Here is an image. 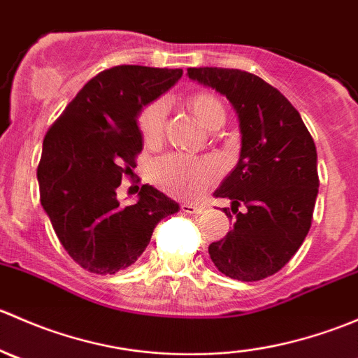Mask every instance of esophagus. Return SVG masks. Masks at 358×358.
Masks as SVG:
<instances>
[{
    "mask_svg": "<svg viewBox=\"0 0 358 358\" xmlns=\"http://www.w3.org/2000/svg\"><path fill=\"white\" fill-rule=\"evenodd\" d=\"M182 211L189 213V215H197V213L202 211V208H199V206H196V204H192V202H183Z\"/></svg>",
    "mask_w": 358,
    "mask_h": 358,
    "instance_id": "obj_1",
    "label": "esophagus"
}]
</instances>
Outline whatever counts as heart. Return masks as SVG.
Here are the masks:
<instances>
[{
    "label": "heart",
    "instance_id": "b5f03b06",
    "mask_svg": "<svg viewBox=\"0 0 358 358\" xmlns=\"http://www.w3.org/2000/svg\"><path fill=\"white\" fill-rule=\"evenodd\" d=\"M189 109L204 128L211 129L218 121H225V109L216 96L209 93H196L189 99ZM166 106L161 100L143 107L138 114V128L147 143L161 138L164 128ZM152 178L157 185L175 196H194L201 192L218 173V166L209 159H189L166 156L154 162Z\"/></svg>",
    "mask_w": 358,
    "mask_h": 358
}]
</instances>
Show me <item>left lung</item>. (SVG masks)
I'll list each match as a JSON object with an SVG mask.
<instances>
[{
	"instance_id": "1",
	"label": "left lung",
	"mask_w": 358,
	"mask_h": 358,
	"mask_svg": "<svg viewBox=\"0 0 358 358\" xmlns=\"http://www.w3.org/2000/svg\"><path fill=\"white\" fill-rule=\"evenodd\" d=\"M187 74L227 96L241 129L239 162L215 192L232 201L236 222L209 244V256L230 279L262 280L289 262L312 225L319 194L315 143L289 100L258 76L220 67H190Z\"/></svg>"
}]
</instances>
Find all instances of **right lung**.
<instances>
[{
    "instance_id": "obj_1",
    "label": "right lung",
    "mask_w": 358,
    "mask_h": 358,
    "mask_svg": "<svg viewBox=\"0 0 358 358\" xmlns=\"http://www.w3.org/2000/svg\"><path fill=\"white\" fill-rule=\"evenodd\" d=\"M182 69L117 66L90 79L43 140L41 206L57 237L83 268L112 275L128 268L162 218L180 209L152 185L119 206L117 187L143 147L140 110L182 78Z\"/></svg>"
}]
</instances>
